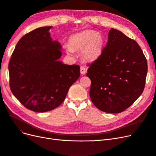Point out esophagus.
I'll use <instances>...</instances> for the list:
<instances>
[{
	"mask_svg": "<svg viewBox=\"0 0 156 156\" xmlns=\"http://www.w3.org/2000/svg\"><path fill=\"white\" fill-rule=\"evenodd\" d=\"M80 72H81V73L82 75H84L87 72V69L84 68V67L81 66V68H80Z\"/></svg>",
	"mask_w": 156,
	"mask_h": 156,
	"instance_id": "esophagus-1",
	"label": "esophagus"
}]
</instances>
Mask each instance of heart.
I'll return each mask as SVG.
<instances>
[{
  "label": "heart",
  "instance_id": "heart-1",
  "mask_svg": "<svg viewBox=\"0 0 156 156\" xmlns=\"http://www.w3.org/2000/svg\"><path fill=\"white\" fill-rule=\"evenodd\" d=\"M69 45L66 49L70 53L73 49H82L83 57L88 61H94L100 57L105 45L103 36L95 31L87 30L72 35L69 37Z\"/></svg>",
  "mask_w": 156,
  "mask_h": 156
}]
</instances>
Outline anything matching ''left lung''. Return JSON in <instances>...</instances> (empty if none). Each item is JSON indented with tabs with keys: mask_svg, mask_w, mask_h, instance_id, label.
<instances>
[{
	"mask_svg": "<svg viewBox=\"0 0 156 156\" xmlns=\"http://www.w3.org/2000/svg\"><path fill=\"white\" fill-rule=\"evenodd\" d=\"M87 72L91 80L90 96L93 104L103 112L119 113L143 93L148 65L135 40L111 29L107 45Z\"/></svg>",
	"mask_w": 156,
	"mask_h": 156,
	"instance_id": "8db88e82",
	"label": "left lung"
}]
</instances>
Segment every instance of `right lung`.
I'll use <instances>...</instances> for the list:
<instances>
[{
    "mask_svg": "<svg viewBox=\"0 0 156 156\" xmlns=\"http://www.w3.org/2000/svg\"><path fill=\"white\" fill-rule=\"evenodd\" d=\"M44 27L17 42L8 65L11 91L29 109L44 112L62 104L69 88L80 76L79 65L63 64L62 45Z\"/></svg>",
    "mask_w": 156,
    "mask_h": 156,
    "instance_id": "add662e5",
    "label": "right lung"
}]
</instances>
